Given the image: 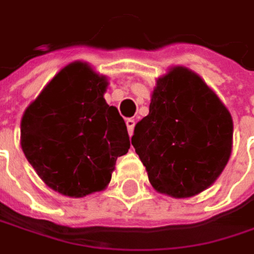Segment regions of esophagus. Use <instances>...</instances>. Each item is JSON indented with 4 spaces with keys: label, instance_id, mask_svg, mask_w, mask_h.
<instances>
[{
    "label": "esophagus",
    "instance_id": "esophagus-1",
    "mask_svg": "<svg viewBox=\"0 0 254 254\" xmlns=\"http://www.w3.org/2000/svg\"><path fill=\"white\" fill-rule=\"evenodd\" d=\"M135 119H132V118H129L127 119V132H129V135H132L133 133V129H135Z\"/></svg>",
    "mask_w": 254,
    "mask_h": 254
}]
</instances>
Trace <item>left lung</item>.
I'll list each match as a JSON object with an SVG mask.
<instances>
[{
    "instance_id": "left-lung-1",
    "label": "left lung",
    "mask_w": 254,
    "mask_h": 254,
    "mask_svg": "<svg viewBox=\"0 0 254 254\" xmlns=\"http://www.w3.org/2000/svg\"><path fill=\"white\" fill-rule=\"evenodd\" d=\"M232 139V115L217 95L197 73L173 66L156 81L132 145L153 189L182 199L215 183L230 158Z\"/></svg>"
}]
</instances>
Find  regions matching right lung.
Wrapping results in <instances>:
<instances>
[{
  "mask_svg": "<svg viewBox=\"0 0 254 254\" xmlns=\"http://www.w3.org/2000/svg\"><path fill=\"white\" fill-rule=\"evenodd\" d=\"M108 79L85 62L60 71L28 106L21 146L47 186L71 197L104 190L130 146L124 118L106 104Z\"/></svg>",
  "mask_w": 254,
  "mask_h": 254,
  "instance_id": "right-lung-1",
  "label": "right lung"
}]
</instances>
